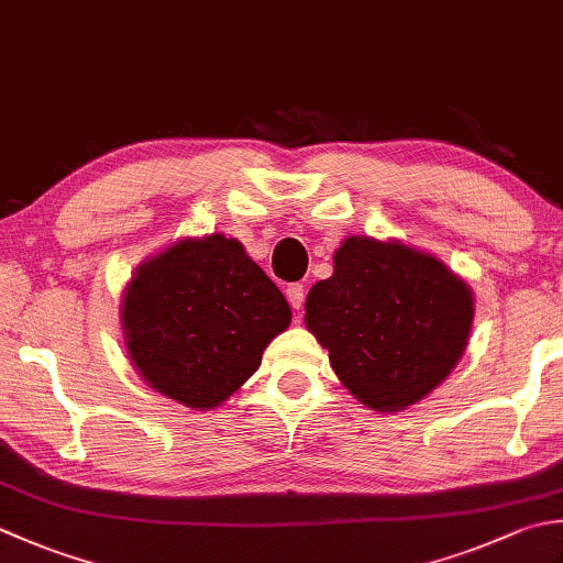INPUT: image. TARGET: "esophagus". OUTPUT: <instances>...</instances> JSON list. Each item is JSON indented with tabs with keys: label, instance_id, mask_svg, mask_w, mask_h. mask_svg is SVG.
<instances>
[{
	"label": "esophagus",
	"instance_id": "obj_1",
	"mask_svg": "<svg viewBox=\"0 0 563 563\" xmlns=\"http://www.w3.org/2000/svg\"><path fill=\"white\" fill-rule=\"evenodd\" d=\"M285 297H288V302H290V307H292L295 312L302 310V305H305V288H302L300 283L288 285V290H285Z\"/></svg>",
	"mask_w": 563,
	"mask_h": 563
}]
</instances>
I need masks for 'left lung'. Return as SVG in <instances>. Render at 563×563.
Segmentation results:
<instances>
[{"instance_id": "1", "label": "left lung", "mask_w": 563, "mask_h": 563, "mask_svg": "<svg viewBox=\"0 0 563 563\" xmlns=\"http://www.w3.org/2000/svg\"><path fill=\"white\" fill-rule=\"evenodd\" d=\"M305 322L351 395L373 410L422 400L466 349L473 297L442 261L349 236L334 275L307 295Z\"/></svg>"}]
</instances>
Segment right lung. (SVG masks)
Returning a JSON list of instances; mask_svg holds the SVG:
<instances>
[{"instance_id":"right-lung-1","label":"right lung","mask_w":563,"mask_h":563,"mask_svg":"<svg viewBox=\"0 0 563 563\" xmlns=\"http://www.w3.org/2000/svg\"><path fill=\"white\" fill-rule=\"evenodd\" d=\"M126 349L151 388L217 407L290 324L275 283L234 239H187L139 268L121 307Z\"/></svg>"}]
</instances>
